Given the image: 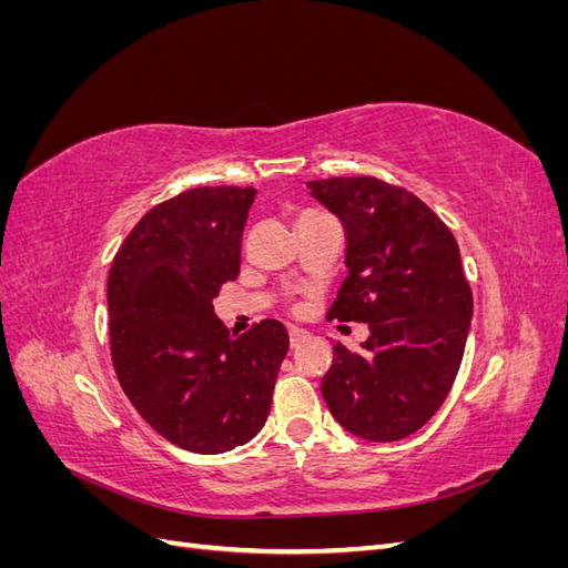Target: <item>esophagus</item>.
<instances>
[{
    "label": "esophagus",
    "mask_w": 568,
    "mask_h": 568,
    "mask_svg": "<svg viewBox=\"0 0 568 568\" xmlns=\"http://www.w3.org/2000/svg\"><path fill=\"white\" fill-rule=\"evenodd\" d=\"M307 338H311V334L303 332V329H291L288 332V341H291V348H298L301 343H305Z\"/></svg>",
    "instance_id": "esophagus-1"
}]
</instances>
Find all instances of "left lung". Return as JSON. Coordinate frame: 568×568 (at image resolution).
Instances as JSON below:
<instances>
[{
  "label": "left lung",
  "mask_w": 568,
  "mask_h": 568,
  "mask_svg": "<svg viewBox=\"0 0 568 568\" xmlns=\"http://www.w3.org/2000/svg\"><path fill=\"white\" fill-rule=\"evenodd\" d=\"M346 232V267L329 320L365 322L363 351L334 346L322 395L346 432L400 440L432 419L455 384L474 298L445 222L407 189L376 178L307 182Z\"/></svg>",
  "instance_id": "8db88e82"
}]
</instances>
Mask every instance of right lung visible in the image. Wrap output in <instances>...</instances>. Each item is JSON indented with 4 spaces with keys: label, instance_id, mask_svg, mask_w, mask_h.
<instances>
[{
    "label": "right lung",
    "instance_id": "right-lung-1",
    "mask_svg": "<svg viewBox=\"0 0 568 568\" xmlns=\"http://www.w3.org/2000/svg\"><path fill=\"white\" fill-rule=\"evenodd\" d=\"M251 186H196L136 222L109 272L111 357L130 403L180 448L217 455L267 422L288 334L263 320L232 336L213 313L242 267Z\"/></svg>",
    "mask_w": 568,
    "mask_h": 568
}]
</instances>
